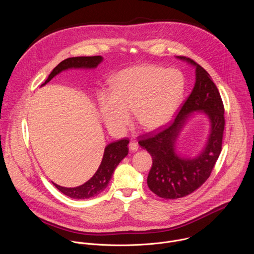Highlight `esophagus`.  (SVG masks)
I'll return each mask as SVG.
<instances>
[{"label":"esophagus","mask_w":254,"mask_h":254,"mask_svg":"<svg viewBox=\"0 0 254 254\" xmlns=\"http://www.w3.org/2000/svg\"><path fill=\"white\" fill-rule=\"evenodd\" d=\"M128 148L131 152H136L137 149H138V144L135 140H130L129 141V144H128Z\"/></svg>","instance_id":"1"}]
</instances>
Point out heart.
Segmentation results:
<instances>
[{
    "label": "heart",
    "instance_id": "heart-1",
    "mask_svg": "<svg viewBox=\"0 0 254 254\" xmlns=\"http://www.w3.org/2000/svg\"><path fill=\"white\" fill-rule=\"evenodd\" d=\"M184 91V77L176 69L132 66L121 70L111 79L110 93L100 92V114L106 127L115 132L126 130L129 112L139 127L153 130L172 119Z\"/></svg>",
    "mask_w": 254,
    "mask_h": 254
}]
</instances>
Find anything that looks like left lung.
Instances as JSON below:
<instances>
[{"mask_svg": "<svg viewBox=\"0 0 254 254\" xmlns=\"http://www.w3.org/2000/svg\"><path fill=\"white\" fill-rule=\"evenodd\" d=\"M177 58L195 66L194 88L170 126L157 132L143 134L138 141L153 159L147 180L148 186L153 193L164 199L185 197L206 182L221 153L225 126L223 102L208 72L190 58ZM195 111L203 112L209 119V136L198 156L181 158L175 153L174 143L180 129Z\"/></svg>", "mask_w": 254, "mask_h": 254, "instance_id": "1", "label": "left lung"}]
</instances>
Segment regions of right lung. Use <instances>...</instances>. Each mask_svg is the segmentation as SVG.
Wrapping results in <instances>:
<instances>
[{"mask_svg": "<svg viewBox=\"0 0 254 254\" xmlns=\"http://www.w3.org/2000/svg\"><path fill=\"white\" fill-rule=\"evenodd\" d=\"M103 60L101 56H81V57H71L60 62L49 74L46 81L41 85L48 83L54 76L59 74L60 72L70 68H85L91 69L96 68L97 65ZM129 139L124 138L107 144L104 149V154L100 166L98 167L95 174L89 179L86 183L81 186L74 188H66L59 186L55 183L53 185L64 195L72 199H89L101 193L110 183L113 177L114 171L118 165L126 158L128 154L127 144Z\"/></svg>", "mask_w": 254, "mask_h": 254, "instance_id": "obj_1", "label": "right lung"}]
</instances>
